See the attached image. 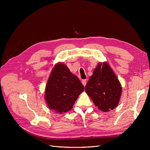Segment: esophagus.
<instances>
[{
	"label": "esophagus",
	"instance_id": "esophagus-1",
	"mask_svg": "<svg viewBox=\"0 0 150 150\" xmlns=\"http://www.w3.org/2000/svg\"><path fill=\"white\" fill-rule=\"evenodd\" d=\"M86 83H87V79H83V80H82V84H83L84 86H86Z\"/></svg>",
	"mask_w": 150,
	"mask_h": 150
}]
</instances>
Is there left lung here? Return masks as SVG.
<instances>
[{
  "instance_id": "8db88e82",
  "label": "left lung",
  "mask_w": 150,
  "mask_h": 150,
  "mask_svg": "<svg viewBox=\"0 0 150 150\" xmlns=\"http://www.w3.org/2000/svg\"><path fill=\"white\" fill-rule=\"evenodd\" d=\"M122 88L107 63H99L85 87L95 106L104 112L113 110L119 103Z\"/></svg>"
}]
</instances>
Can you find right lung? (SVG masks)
<instances>
[{"mask_svg":"<svg viewBox=\"0 0 150 150\" xmlns=\"http://www.w3.org/2000/svg\"><path fill=\"white\" fill-rule=\"evenodd\" d=\"M84 89L79 78L72 74L66 65L57 64L48 79L45 99L51 110L62 113L71 110Z\"/></svg>","mask_w":150,"mask_h":150,"instance_id":"1","label":"right lung"}]
</instances>
